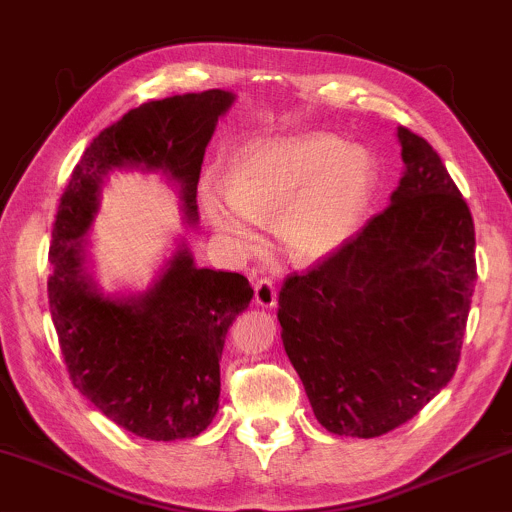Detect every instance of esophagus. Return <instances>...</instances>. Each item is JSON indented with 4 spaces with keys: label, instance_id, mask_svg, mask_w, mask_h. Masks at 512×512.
Masks as SVG:
<instances>
[{
    "label": "esophagus",
    "instance_id": "obj_1",
    "mask_svg": "<svg viewBox=\"0 0 512 512\" xmlns=\"http://www.w3.org/2000/svg\"><path fill=\"white\" fill-rule=\"evenodd\" d=\"M255 303L261 307H275L277 303V288L272 279H259L255 283Z\"/></svg>",
    "mask_w": 512,
    "mask_h": 512
}]
</instances>
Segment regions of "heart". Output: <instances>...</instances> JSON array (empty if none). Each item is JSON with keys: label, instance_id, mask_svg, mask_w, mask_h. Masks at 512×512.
I'll return each instance as SVG.
<instances>
[{"label": "heart", "instance_id": "1", "mask_svg": "<svg viewBox=\"0 0 512 512\" xmlns=\"http://www.w3.org/2000/svg\"><path fill=\"white\" fill-rule=\"evenodd\" d=\"M364 148L329 133H305L248 146L233 159L229 192L207 189L205 207L222 233L251 244V220L279 218L283 251L299 264L336 255L347 244L375 187Z\"/></svg>", "mask_w": 512, "mask_h": 512}]
</instances>
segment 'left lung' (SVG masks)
I'll use <instances>...</instances> for the list:
<instances>
[{"mask_svg": "<svg viewBox=\"0 0 512 512\" xmlns=\"http://www.w3.org/2000/svg\"><path fill=\"white\" fill-rule=\"evenodd\" d=\"M397 135L403 176L390 205L279 292L285 353L338 436L395 430L449 384L478 279L465 198L423 137Z\"/></svg>", "mask_w": 512, "mask_h": 512, "instance_id": "1", "label": "left lung"}]
</instances>
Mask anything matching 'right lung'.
I'll return each mask as SVG.
<instances>
[{
	"label": "right lung",
	"mask_w": 512,
	"mask_h": 512,
	"mask_svg": "<svg viewBox=\"0 0 512 512\" xmlns=\"http://www.w3.org/2000/svg\"><path fill=\"white\" fill-rule=\"evenodd\" d=\"M231 102L233 93L209 89L128 111L87 146L58 202L47 296L69 379L104 417L148 441L194 438L216 417L224 338L253 288L237 272L198 268L181 248L148 292L104 296L85 275L78 237L115 168L165 172L196 220L202 157Z\"/></svg>",
	"instance_id": "obj_1"
}]
</instances>
